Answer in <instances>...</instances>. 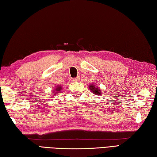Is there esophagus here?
I'll use <instances>...</instances> for the list:
<instances>
[{
    "label": "esophagus",
    "mask_w": 157,
    "mask_h": 157,
    "mask_svg": "<svg viewBox=\"0 0 157 157\" xmlns=\"http://www.w3.org/2000/svg\"><path fill=\"white\" fill-rule=\"evenodd\" d=\"M72 81H75V82H77L79 81V78L78 77H76V78H73L72 79Z\"/></svg>",
    "instance_id": "1"
}]
</instances>
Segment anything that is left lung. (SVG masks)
<instances>
[{
  "mask_svg": "<svg viewBox=\"0 0 157 157\" xmlns=\"http://www.w3.org/2000/svg\"><path fill=\"white\" fill-rule=\"evenodd\" d=\"M89 88H90L91 91L94 93V94H96V95H98L101 94L100 89H98V87H95L94 85H91L89 86Z\"/></svg>",
  "mask_w": 157,
  "mask_h": 157,
  "instance_id": "obj_1",
  "label": "left lung"
}]
</instances>
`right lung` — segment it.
Here are the masks:
<instances>
[{"label": "right lung", "mask_w": 157, "mask_h": 157, "mask_svg": "<svg viewBox=\"0 0 157 157\" xmlns=\"http://www.w3.org/2000/svg\"><path fill=\"white\" fill-rule=\"evenodd\" d=\"M60 90H62V87H59V86H58V87H57V88H56V91H59Z\"/></svg>", "instance_id": "right-lung-1"}]
</instances>
